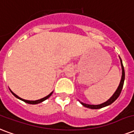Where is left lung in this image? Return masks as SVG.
<instances>
[{
    "mask_svg": "<svg viewBox=\"0 0 134 134\" xmlns=\"http://www.w3.org/2000/svg\"><path fill=\"white\" fill-rule=\"evenodd\" d=\"M119 59H120L121 61V68H122V75H121V79L119 85V87H117V89H116V90L115 91V92L113 94V95H112V96H111V97L107 102H105L104 103H102V104H97V105L85 104V103H83V102H80V103H81L83 106L85 107H87V108H90V109H100V108H102V107H104L108 106L109 104H111V103H113L115 101V100L118 98L119 96V94H120L121 92V90H122V88H123L124 82V79H125V72H124V68L123 63H122V61H121V59L120 57H119Z\"/></svg>",
    "mask_w": 134,
    "mask_h": 134,
    "instance_id": "obj_1",
    "label": "left lung"
}]
</instances>
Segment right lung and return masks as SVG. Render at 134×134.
I'll return each mask as SVG.
<instances>
[{
    "mask_svg": "<svg viewBox=\"0 0 134 134\" xmlns=\"http://www.w3.org/2000/svg\"><path fill=\"white\" fill-rule=\"evenodd\" d=\"M10 92H12V94H13L14 96L15 97H17V98H18V99H20V100H23V102H26V103H28V104H39V103H40V102H42L43 101H44V100H46L47 99H48L51 95L52 94V93H53V92H52L51 93L49 94H48L47 96H46V97H43V98H42V99H38V100H35V101H32V100H26V99H23V98H21V97H18V95L17 94H15V93H14L13 91H11L10 90Z\"/></svg>",
    "mask_w": 134,
    "mask_h": 134,
    "instance_id": "right-lung-1",
    "label": "right lung"
}]
</instances>
